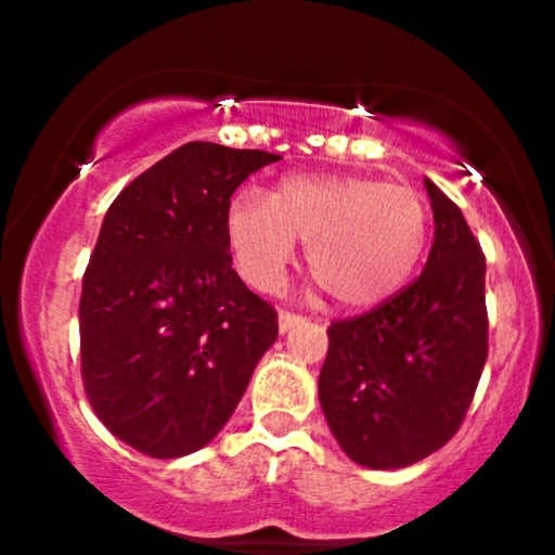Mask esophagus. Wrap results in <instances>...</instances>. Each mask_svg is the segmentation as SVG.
<instances>
[{
  "label": "esophagus",
  "mask_w": 555,
  "mask_h": 555,
  "mask_svg": "<svg viewBox=\"0 0 555 555\" xmlns=\"http://www.w3.org/2000/svg\"><path fill=\"white\" fill-rule=\"evenodd\" d=\"M305 321V315H297V313H289V310H279V331L286 334V331H292L299 323Z\"/></svg>",
  "instance_id": "1"
}]
</instances>
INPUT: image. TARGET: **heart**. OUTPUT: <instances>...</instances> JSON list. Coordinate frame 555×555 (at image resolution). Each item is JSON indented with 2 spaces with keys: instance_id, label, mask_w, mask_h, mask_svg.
<instances>
[{
  "instance_id": "1",
  "label": "heart",
  "mask_w": 555,
  "mask_h": 555,
  "mask_svg": "<svg viewBox=\"0 0 555 555\" xmlns=\"http://www.w3.org/2000/svg\"><path fill=\"white\" fill-rule=\"evenodd\" d=\"M227 237L240 271L258 289H276L308 242L315 284L344 308H367L406 282L428 240V208L415 190L371 177L295 175L271 197L245 190L227 211Z\"/></svg>"
}]
</instances>
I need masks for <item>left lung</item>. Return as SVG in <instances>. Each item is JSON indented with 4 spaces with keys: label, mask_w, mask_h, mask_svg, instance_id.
<instances>
[{
    "label": "left lung",
    "mask_w": 555,
    "mask_h": 555,
    "mask_svg": "<svg viewBox=\"0 0 555 555\" xmlns=\"http://www.w3.org/2000/svg\"><path fill=\"white\" fill-rule=\"evenodd\" d=\"M436 240L412 284L328 326L318 378L323 415L362 467H410L460 430L488 360L486 256L430 180Z\"/></svg>",
    "instance_id": "8db88e82"
}]
</instances>
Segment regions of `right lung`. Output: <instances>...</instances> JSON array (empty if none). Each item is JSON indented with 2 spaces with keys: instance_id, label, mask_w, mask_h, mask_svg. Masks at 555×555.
Instances as JSON below:
<instances>
[{
  "instance_id": "right-lung-1",
  "label": "right lung",
  "mask_w": 555,
  "mask_h": 555,
  "mask_svg": "<svg viewBox=\"0 0 555 555\" xmlns=\"http://www.w3.org/2000/svg\"><path fill=\"white\" fill-rule=\"evenodd\" d=\"M282 156L193 140L114 197L82 273L80 373L95 417L154 460L232 417L276 310L232 269L229 197Z\"/></svg>"
}]
</instances>
